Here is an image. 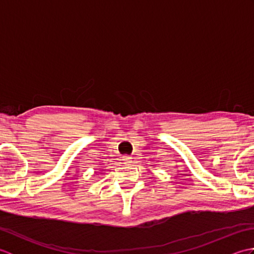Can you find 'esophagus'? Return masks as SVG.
Masks as SVG:
<instances>
[{"instance_id":"34e87169","label":"esophagus","mask_w":254,"mask_h":254,"mask_svg":"<svg viewBox=\"0 0 254 254\" xmlns=\"http://www.w3.org/2000/svg\"><path fill=\"white\" fill-rule=\"evenodd\" d=\"M122 160L126 165H131V163H132V158L130 157V156H123Z\"/></svg>"}]
</instances>
